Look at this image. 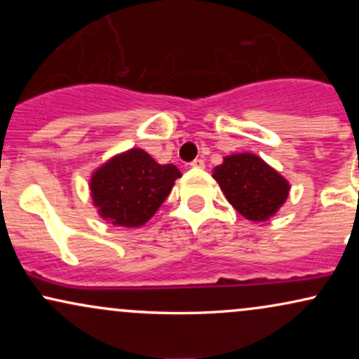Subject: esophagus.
Returning <instances> with one entry per match:
<instances>
[{
  "instance_id": "obj_1",
  "label": "esophagus",
  "mask_w": 359,
  "mask_h": 359,
  "mask_svg": "<svg viewBox=\"0 0 359 359\" xmlns=\"http://www.w3.org/2000/svg\"><path fill=\"white\" fill-rule=\"evenodd\" d=\"M191 167H194V168H204L205 163H204L203 158H196V160H192V162H191Z\"/></svg>"
}]
</instances>
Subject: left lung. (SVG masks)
Listing matches in <instances>:
<instances>
[{
	"label": "left lung",
	"mask_w": 359,
	"mask_h": 359,
	"mask_svg": "<svg viewBox=\"0 0 359 359\" xmlns=\"http://www.w3.org/2000/svg\"><path fill=\"white\" fill-rule=\"evenodd\" d=\"M212 177L226 199L250 221H266L287 201L290 185L275 168L253 154L226 156Z\"/></svg>",
	"instance_id": "8db88e82"
}]
</instances>
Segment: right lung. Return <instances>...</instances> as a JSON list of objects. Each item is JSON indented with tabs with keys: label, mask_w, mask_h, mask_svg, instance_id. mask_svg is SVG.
<instances>
[{
	"label": "right lung",
	"mask_w": 359,
	"mask_h": 359,
	"mask_svg": "<svg viewBox=\"0 0 359 359\" xmlns=\"http://www.w3.org/2000/svg\"><path fill=\"white\" fill-rule=\"evenodd\" d=\"M179 177L175 165H160L145 150L131 148L94 172L90 197L102 219L138 228L158 211Z\"/></svg>",
	"instance_id": "obj_1"
}]
</instances>
